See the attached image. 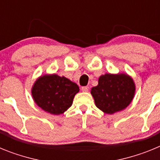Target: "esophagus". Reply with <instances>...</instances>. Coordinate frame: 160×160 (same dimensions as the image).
<instances>
[{
	"instance_id": "esophagus-1",
	"label": "esophagus",
	"mask_w": 160,
	"mask_h": 160,
	"mask_svg": "<svg viewBox=\"0 0 160 160\" xmlns=\"http://www.w3.org/2000/svg\"><path fill=\"white\" fill-rule=\"evenodd\" d=\"M88 87H82V90L83 92H87L88 91Z\"/></svg>"
}]
</instances>
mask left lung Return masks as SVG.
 Masks as SVG:
<instances>
[{"instance_id": "left-lung-1", "label": "left lung", "mask_w": 160, "mask_h": 160, "mask_svg": "<svg viewBox=\"0 0 160 160\" xmlns=\"http://www.w3.org/2000/svg\"><path fill=\"white\" fill-rule=\"evenodd\" d=\"M133 79L125 73H106L98 79V85L91 89L96 107L106 114H114L129 105L135 94Z\"/></svg>"}]
</instances>
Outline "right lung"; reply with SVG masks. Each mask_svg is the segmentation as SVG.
Instances as JSON below:
<instances>
[{
  "mask_svg": "<svg viewBox=\"0 0 160 160\" xmlns=\"http://www.w3.org/2000/svg\"><path fill=\"white\" fill-rule=\"evenodd\" d=\"M79 91L76 83L57 74L44 75L34 83L32 95L42 110L52 114H63L71 107L74 95Z\"/></svg>",
  "mask_w": 160,
  "mask_h": 160,
  "instance_id": "add662e5",
  "label": "right lung"
}]
</instances>
